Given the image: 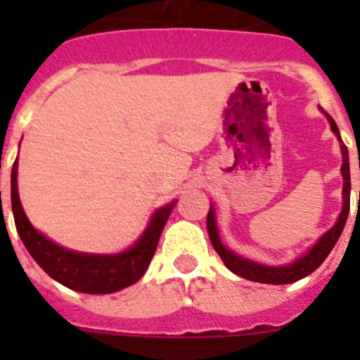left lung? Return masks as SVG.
Returning <instances> with one entry per match:
<instances>
[{
	"instance_id": "obj_1",
	"label": "left lung",
	"mask_w": 360,
	"mask_h": 360,
	"mask_svg": "<svg viewBox=\"0 0 360 360\" xmlns=\"http://www.w3.org/2000/svg\"><path fill=\"white\" fill-rule=\"evenodd\" d=\"M325 114V112H323ZM327 120L330 123V129L336 134L338 141H340L342 149V177H344V188H342V196H344V207H342V213L336 220V224L330 228L327 233L321 236V239L316 243V245L310 248V250L304 254V256L297 257L295 262L290 263V265H282V267H271V265H262V263L250 262V259H245V257L237 256L236 252L228 250L222 240L219 237V228H217V222H214V207L209 209L207 213V231L209 239H211V245L219 256L222 257V262L231 273L239 274L243 278L252 280V282H263V284H291V282H297V280L304 278L310 273H314L316 269L325 262V257L329 256V252L335 248L336 240L342 236V230L346 226L347 214H349V194H352V179H349V155H347V147L344 146V141L340 138V132H338V127H336L335 120L330 117L329 114Z\"/></svg>"
}]
</instances>
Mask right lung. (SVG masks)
<instances>
[{
	"instance_id": "1",
	"label": "right lung",
	"mask_w": 360,
	"mask_h": 360,
	"mask_svg": "<svg viewBox=\"0 0 360 360\" xmlns=\"http://www.w3.org/2000/svg\"><path fill=\"white\" fill-rule=\"evenodd\" d=\"M18 162L14 160L13 174H11V203L16 231L25 245L31 257L35 259L46 274H50L59 284L82 293H114L143 276L149 267L158 239L164 230L175 202L164 205L153 214L151 222L143 231V236L121 254H84V252L67 250L56 245L53 240L44 237L31 226L25 217L18 198ZM1 194V192H0Z\"/></svg>"
}]
</instances>
